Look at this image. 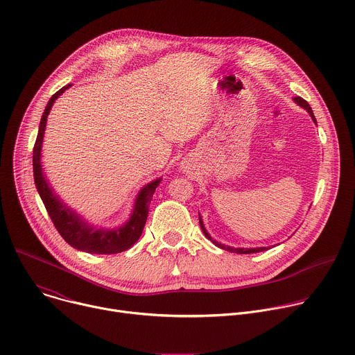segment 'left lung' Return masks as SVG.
I'll return each mask as SVG.
<instances>
[{"instance_id":"8db88e82","label":"left lung","mask_w":355,"mask_h":355,"mask_svg":"<svg viewBox=\"0 0 355 355\" xmlns=\"http://www.w3.org/2000/svg\"><path fill=\"white\" fill-rule=\"evenodd\" d=\"M293 101H295V104H297L300 108L306 110V111H308V114L311 115L312 121H313L315 123H318V122H316V118H315V115H313L312 108L309 107V104L306 103L305 99L300 98V96H296V98H293ZM199 226H200L202 232H204L205 237H207V239H209V240H211L216 247H219V248H222V250H226V251H230V252H236V254H251V252H260V251H266V250H268V248H270V247H250V248H243V247H230V245H225V244H222V243H219V241H216V240H214V239H212V236H211V234L208 233V230L205 229L204 220H202L200 215H199Z\"/></svg>"}]
</instances>
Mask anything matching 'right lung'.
<instances>
[{
  "instance_id": "right-lung-1",
  "label": "right lung",
  "mask_w": 355,
  "mask_h": 355,
  "mask_svg": "<svg viewBox=\"0 0 355 355\" xmlns=\"http://www.w3.org/2000/svg\"><path fill=\"white\" fill-rule=\"evenodd\" d=\"M69 84L59 89L44 108L42 115L37 137L33 147V178L36 189L43 200V205L52 219L53 225L59 230L60 236L76 250L91 252V254H116L128 248H130L141 236L144 229L147 215H148V205L150 200L153 198L156 188L162 182V177L147 182L140 188L135 198L133 209L129 215V219L115 227H98L89 223L83 215H80L76 209L69 207L66 202L59 196V193L50 185L46 174L43 173L42 166V146L43 137L47 123V116L52 111L56 99L71 87Z\"/></svg>"
}]
</instances>
